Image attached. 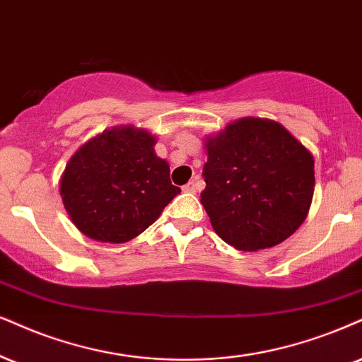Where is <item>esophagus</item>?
<instances>
[{"mask_svg":"<svg viewBox=\"0 0 362 362\" xmlns=\"http://www.w3.org/2000/svg\"><path fill=\"white\" fill-rule=\"evenodd\" d=\"M182 191H185V193H196V191H198V185H196V181H189L188 185L182 186Z\"/></svg>","mask_w":362,"mask_h":362,"instance_id":"esophagus-1","label":"esophagus"}]
</instances>
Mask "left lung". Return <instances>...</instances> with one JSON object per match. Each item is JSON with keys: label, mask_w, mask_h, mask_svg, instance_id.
<instances>
[{"label": "left lung", "mask_w": 362, "mask_h": 362, "mask_svg": "<svg viewBox=\"0 0 362 362\" xmlns=\"http://www.w3.org/2000/svg\"><path fill=\"white\" fill-rule=\"evenodd\" d=\"M206 151L202 203L223 242L255 252L302 225L314 194V158L284 126L236 120Z\"/></svg>", "instance_id": "8db88e82"}]
</instances>
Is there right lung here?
Wrapping results in <instances>:
<instances>
[{"mask_svg":"<svg viewBox=\"0 0 362 362\" xmlns=\"http://www.w3.org/2000/svg\"><path fill=\"white\" fill-rule=\"evenodd\" d=\"M142 129L114 127L82 146L60 182L65 209L88 238L126 243L158 220L181 193Z\"/></svg>","mask_w":362,"mask_h":362,"instance_id":"right-lung-1","label":"right lung"}]
</instances>
